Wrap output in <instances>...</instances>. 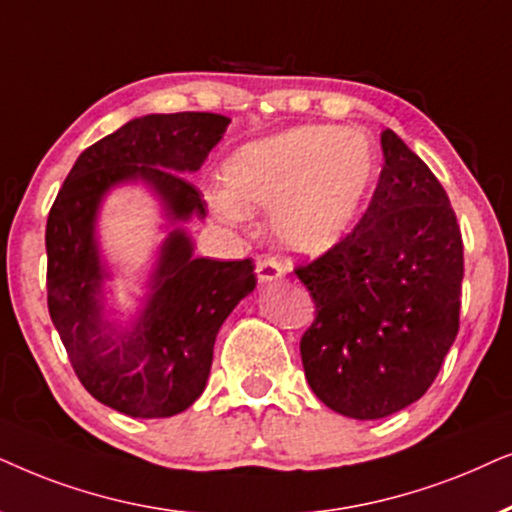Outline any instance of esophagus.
<instances>
[{"mask_svg":"<svg viewBox=\"0 0 512 512\" xmlns=\"http://www.w3.org/2000/svg\"><path fill=\"white\" fill-rule=\"evenodd\" d=\"M285 276V269L281 262L271 260V257H264V260H257V278H260V283H274V281H281Z\"/></svg>","mask_w":512,"mask_h":512,"instance_id":"esophagus-1","label":"esophagus"}]
</instances>
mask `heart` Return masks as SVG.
Masks as SVG:
<instances>
[{
    "mask_svg": "<svg viewBox=\"0 0 512 512\" xmlns=\"http://www.w3.org/2000/svg\"><path fill=\"white\" fill-rule=\"evenodd\" d=\"M377 180V149L363 131L295 126L238 147L224 161L215 210L241 220L271 210L276 236L302 255H323L358 222Z\"/></svg>",
    "mask_w": 512,
    "mask_h": 512,
    "instance_id": "1",
    "label": "heart"
}]
</instances>
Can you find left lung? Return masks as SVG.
<instances>
[{"instance_id": "left-lung-1", "label": "left lung", "mask_w": 512, "mask_h": 512, "mask_svg": "<svg viewBox=\"0 0 512 512\" xmlns=\"http://www.w3.org/2000/svg\"><path fill=\"white\" fill-rule=\"evenodd\" d=\"M365 215L342 243L295 269L316 320L299 351L311 391L351 419L419 400L459 332L463 241L445 189L393 131Z\"/></svg>"}]
</instances>
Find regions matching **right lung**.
Masks as SVG:
<instances>
[{"mask_svg":"<svg viewBox=\"0 0 512 512\" xmlns=\"http://www.w3.org/2000/svg\"><path fill=\"white\" fill-rule=\"evenodd\" d=\"M231 119L210 112L147 114L81 152L46 220L49 313L72 370L95 400L138 419L185 412L206 388L213 346L234 306L255 290L250 260L194 257L192 238L173 229L161 245L152 295L131 330L102 318L95 215L109 187L142 180L173 222L206 217L187 180L222 140Z\"/></svg>","mask_w":512,"mask_h":512,"instance_id":"obj_1","label":"right lung"}]
</instances>
